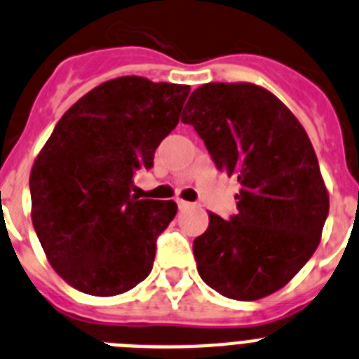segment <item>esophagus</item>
<instances>
[{
  "label": "esophagus",
  "mask_w": 359,
  "mask_h": 359,
  "mask_svg": "<svg viewBox=\"0 0 359 359\" xmlns=\"http://www.w3.org/2000/svg\"><path fill=\"white\" fill-rule=\"evenodd\" d=\"M177 205H179L180 210H184V208H189V206H191V203H188V201L179 199V201H177Z\"/></svg>",
  "instance_id": "obj_1"
}]
</instances>
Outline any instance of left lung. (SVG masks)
Masks as SVG:
<instances>
[{
	"label": "left lung",
	"mask_w": 359,
	"mask_h": 359,
	"mask_svg": "<svg viewBox=\"0 0 359 359\" xmlns=\"http://www.w3.org/2000/svg\"><path fill=\"white\" fill-rule=\"evenodd\" d=\"M182 123L194 125L215 168L238 177V214L208 212L195 238L197 271L236 301L284 287L316 252L328 215V189L301 121L252 83H208L189 95Z\"/></svg>",
	"instance_id": "1"
}]
</instances>
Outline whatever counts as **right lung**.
<instances>
[{"mask_svg": "<svg viewBox=\"0 0 359 359\" xmlns=\"http://www.w3.org/2000/svg\"><path fill=\"white\" fill-rule=\"evenodd\" d=\"M188 84L110 79L72 104L34 158L31 219L57 275L94 297L121 295L153 269L173 201L138 199L134 173L179 123Z\"/></svg>", "mask_w": 359, "mask_h": 359, "instance_id": "1", "label": "right lung"}]
</instances>
